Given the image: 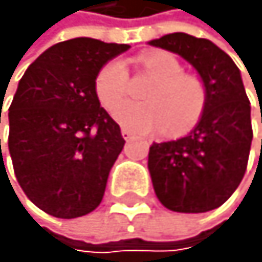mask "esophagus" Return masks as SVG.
<instances>
[{
	"label": "esophagus",
	"mask_w": 262,
	"mask_h": 262,
	"mask_svg": "<svg viewBox=\"0 0 262 262\" xmlns=\"http://www.w3.org/2000/svg\"><path fill=\"white\" fill-rule=\"evenodd\" d=\"M122 137L125 139V140H128V139H132L134 137V134L130 132V130H127V128H123L122 130Z\"/></svg>",
	"instance_id": "1"
}]
</instances>
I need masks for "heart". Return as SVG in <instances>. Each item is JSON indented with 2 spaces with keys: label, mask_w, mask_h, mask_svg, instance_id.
I'll return each mask as SVG.
<instances>
[{
  "label": "heart",
  "mask_w": 262,
  "mask_h": 262,
  "mask_svg": "<svg viewBox=\"0 0 262 262\" xmlns=\"http://www.w3.org/2000/svg\"><path fill=\"white\" fill-rule=\"evenodd\" d=\"M144 68L158 78L147 91V103H125L115 111V120L134 132H151L165 127L168 134L187 132L204 110L206 91L199 78L184 75V67L170 53H154L142 59ZM99 103L113 111L128 94L127 68L120 59L101 67L94 80Z\"/></svg>",
  "instance_id": "heart-1"
}]
</instances>
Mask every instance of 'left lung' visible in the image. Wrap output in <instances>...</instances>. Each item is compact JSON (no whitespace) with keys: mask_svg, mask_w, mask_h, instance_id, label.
<instances>
[{"mask_svg":"<svg viewBox=\"0 0 262 262\" xmlns=\"http://www.w3.org/2000/svg\"><path fill=\"white\" fill-rule=\"evenodd\" d=\"M149 44L190 63L206 91L195 128L182 139L149 147L147 168L154 192L159 203L177 213L216 209L237 190L251 152V103L240 70L208 39L175 32Z\"/></svg>","mask_w":262,"mask_h":262,"instance_id":"obj_1","label":"left lung"}]
</instances>
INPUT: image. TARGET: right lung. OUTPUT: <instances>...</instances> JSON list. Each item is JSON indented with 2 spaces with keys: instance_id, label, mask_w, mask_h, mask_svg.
<instances>
[{
  "instance_id": "obj_1",
  "label": "right lung",
  "mask_w": 262,
  "mask_h": 262,
  "mask_svg": "<svg viewBox=\"0 0 262 262\" xmlns=\"http://www.w3.org/2000/svg\"><path fill=\"white\" fill-rule=\"evenodd\" d=\"M128 48L75 37L46 49L20 78L8 110V151L25 195L54 218H78L103 201L125 140L101 108L94 80Z\"/></svg>"
}]
</instances>
